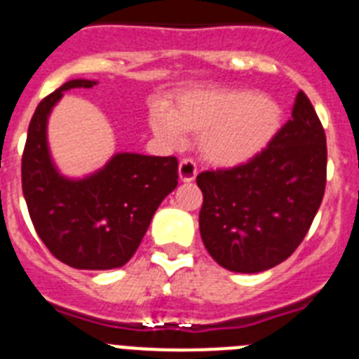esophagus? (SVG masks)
Segmentation results:
<instances>
[{
  "label": "esophagus",
  "mask_w": 359,
  "mask_h": 359,
  "mask_svg": "<svg viewBox=\"0 0 359 359\" xmlns=\"http://www.w3.org/2000/svg\"><path fill=\"white\" fill-rule=\"evenodd\" d=\"M198 170H197V164H195V161H191V158H182L179 164V177L182 182H191V180H195V177H197Z\"/></svg>",
  "instance_id": "1"
}]
</instances>
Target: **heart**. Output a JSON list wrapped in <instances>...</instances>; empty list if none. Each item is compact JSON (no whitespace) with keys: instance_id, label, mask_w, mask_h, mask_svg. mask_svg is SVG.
<instances>
[{"instance_id":"obj_1","label":"heart","mask_w":359,"mask_h":359,"mask_svg":"<svg viewBox=\"0 0 359 359\" xmlns=\"http://www.w3.org/2000/svg\"><path fill=\"white\" fill-rule=\"evenodd\" d=\"M151 130L170 146L184 132L202 137V154L217 166H240L271 144L282 126V108L253 90H188L175 110L157 106L149 115Z\"/></svg>"}]
</instances>
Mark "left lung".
Returning <instances> with one entry per match:
<instances>
[{
  "label": "left lung",
  "mask_w": 359,
  "mask_h": 359,
  "mask_svg": "<svg viewBox=\"0 0 359 359\" xmlns=\"http://www.w3.org/2000/svg\"><path fill=\"white\" fill-rule=\"evenodd\" d=\"M327 180L325 132L298 92L291 119L253 161L202 171L198 226L208 253L235 273H260L287 260L322 204Z\"/></svg>",
  "instance_id": "left-lung-1"
}]
</instances>
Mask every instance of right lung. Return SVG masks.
I'll use <instances>...</instances> for the list:
<instances>
[{"label":"right lung","instance_id":"obj_1","mask_svg":"<svg viewBox=\"0 0 359 359\" xmlns=\"http://www.w3.org/2000/svg\"><path fill=\"white\" fill-rule=\"evenodd\" d=\"M97 81L72 79L37 104L21 158V182L43 244L76 269L123 267L141 244L161 202L177 188L175 157L115 154L83 179L59 173L46 141L50 111L72 88Z\"/></svg>","mask_w":359,"mask_h":359}]
</instances>
